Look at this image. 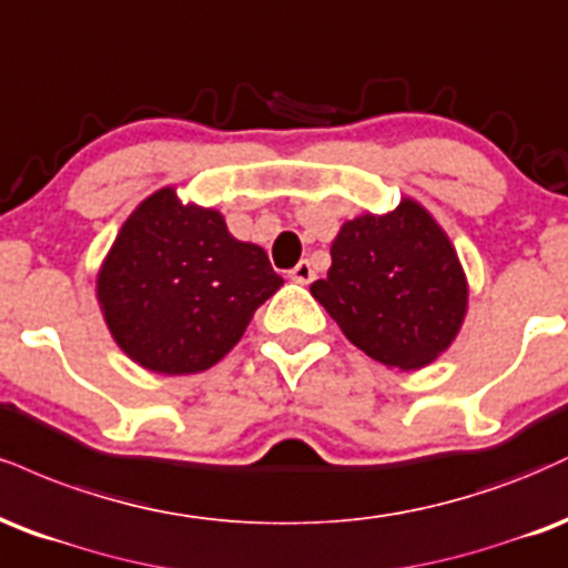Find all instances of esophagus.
<instances>
[{
    "label": "esophagus",
    "mask_w": 568,
    "mask_h": 568,
    "mask_svg": "<svg viewBox=\"0 0 568 568\" xmlns=\"http://www.w3.org/2000/svg\"><path fill=\"white\" fill-rule=\"evenodd\" d=\"M313 276H316V273H313V265L308 263V260H300L295 268L290 271V278L297 284H311Z\"/></svg>",
    "instance_id": "34e87169"
}]
</instances>
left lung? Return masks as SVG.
I'll return each instance as SVG.
<instances>
[{
  "label": "left lung",
  "instance_id": "8db88e82",
  "mask_svg": "<svg viewBox=\"0 0 568 568\" xmlns=\"http://www.w3.org/2000/svg\"><path fill=\"white\" fill-rule=\"evenodd\" d=\"M311 295L366 356L419 369L449 348L468 284L446 233L404 199L388 215H362L332 242V268Z\"/></svg>",
  "mask_w": 568,
  "mask_h": 568
}]
</instances>
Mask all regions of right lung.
<instances>
[{
    "label": "right lung",
    "mask_w": 568,
    "mask_h": 568,
    "mask_svg": "<svg viewBox=\"0 0 568 568\" xmlns=\"http://www.w3.org/2000/svg\"><path fill=\"white\" fill-rule=\"evenodd\" d=\"M284 278L215 210L156 191L119 231L98 276L105 324L132 362L162 375L210 369Z\"/></svg>",
    "instance_id": "add662e5"
}]
</instances>
